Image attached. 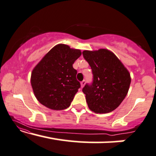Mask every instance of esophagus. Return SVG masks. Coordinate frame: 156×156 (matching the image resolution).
Masks as SVG:
<instances>
[{
  "instance_id": "obj_1",
  "label": "esophagus",
  "mask_w": 156,
  "mask_h": 156,
  "mask_svg": "<svg viewBox=\"0 0 156 156\" xmlns=\"http://www.w3.org/2000/svg\"><path fill=\"white\" fill-rule=\"evenodd\" d=\"M85 85V80H83L82 82L80 83V85H81V87H84V85Z\"/></svg>"
}]
</instances>
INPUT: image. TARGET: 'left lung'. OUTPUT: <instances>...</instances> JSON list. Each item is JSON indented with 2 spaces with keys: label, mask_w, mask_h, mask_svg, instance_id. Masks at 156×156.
Here are the masks:
<instances>
[{
  "label": "left lung",
  "mask_w": 156,
  "mask_h": 156,
  "mask_svg": "<svg viewBox=\"0 0 156 156\" xmlns=\"http://www.w3.org/2000/svg\"><path fill=\"white\" fill-rule=\"evenodd\" d=\"M83 55L91 67L92 85L83 88L89 108L96 113H107L118 108L128 92L131 77L114 53L107 49L84 50Z\"/></svg>",
  "instance_id": "obj_1"
}]
</instances>
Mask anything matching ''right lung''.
I'll return each mask as SVG.
<instances>
[{
    "mask_svg": "<svg viewBox=\"0 0 156 156\" xmlns=\"http://www.w3.org/2000/svg\"><path fill=\"white\" fill-rule=\"evenodd\" d=\"M81 54L80 50L58 44L34 67L31 87L41 104L56 111L69 107L80 87L73 64Z\"/></svg>",
    "mask_w": 156,
    "mask_h": 156,
    "instance_id": "obj_1",
    "label": "right lung"
}]
</instances>
